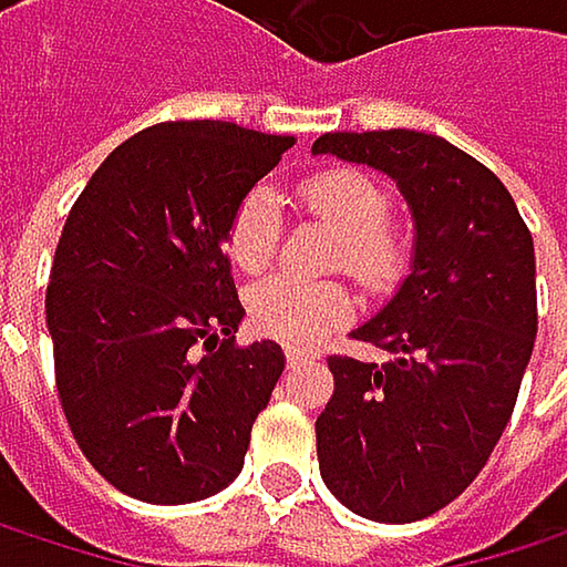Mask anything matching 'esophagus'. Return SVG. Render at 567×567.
I'll use <instances>...</instances> for the list:
<instances>
[{
	"instance_id": "esophagus-1",
	"label": "esophagus",
	"mask_w": 567,
	"mask_h": 567,
	"mask_svg": "<svg viewBox=\"0 0 567 567\" xmlns=\"http://www.w3.org/2000/svg\"><path fill=\"white\" fill-rule=\"evenodd\" d=\"M318 354L315 351H308V348H285V361H288V368H298V364H311Z\"/></svg>"
}]
</instances>
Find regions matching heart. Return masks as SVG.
<instances>
[{
  "mask_svg": "<svg viewBox=\"0 0 567 567\" xmlns=\"http://www.w3.org/2000/svg\"><path fill=\"white\" fill-rule=\"evenodd\" d=\"M305 213L341 229L331 266L348 269L371 291H391L410 269V233L391 213V189L378 176L354 167H331L298 183ZM282 246V213L269 186L239 196L226 223V256L239 272L259 276ZM249 321L259 334L291 344H311L354 315V291L341 279L305 282L276 276L249 291Z\"/></svg>",
  "mask_w": 567,
  "mask_h": 567,
  "instance_id": "obj_1",
  "label": "heart"
}]
</instances>
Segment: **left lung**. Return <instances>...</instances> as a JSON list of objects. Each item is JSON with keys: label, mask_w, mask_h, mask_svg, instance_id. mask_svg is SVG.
Returning <instances> with one entry per match:
<instances>
[{"label": "left lung", "mask_w": 567, "mask_h": 567, "mask_svg": "<svg viewBox=\"0 0 567 567\" xmlns=\"http://www.w3.org/2000/svg\"><path fill=\"white\" fill-rule=\"evenodd\" d=\"M394 176L416 219L413 272L351 338L388 364L331 354L315 420L321 480L374 522H420L486 466L538 331L535 249L503 179L420 131L324 134L311 147Z\"/></svg>", "instance_id": "1"}]
</instances>
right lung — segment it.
I'll return each mask as SVG.
<instances>
[{
    "instance_id": "1",
    "label": "right lung",
    "mask_w": 567,
    "mask_h": 567,
    "mask_svg": "<svg viewBox=\"0 0 567 567\" xmlns=\"http://www.w3.org/2000/svg\"><path fill=\"white\" fill-rule=\"evenodd\" d=\"M295 137L164 121L111 151L58 239L45 318L64 420L124 496L183 506L226 489L282 378V348L236 344L223 252L233 206Z\"/></svg>"
}]
</instances>
